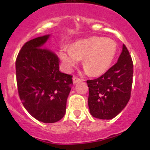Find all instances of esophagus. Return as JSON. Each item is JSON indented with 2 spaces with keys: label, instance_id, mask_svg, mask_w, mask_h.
Here are the masks:
<instances>
[{
  "label": "esophagus",
  "instance_id": "obj_1",
  "mask_svg": "<svg viewBox=\"0 0 150 150\" xmlns=\"http://www.w3.org/2000/svg\"><path fill=\"white\" fill-rule=\"evenodd\" d=\"M81 80L82 79L80 78L77 77V76H74V78H73V82H74V83H76L78 82H80Z\"/></svg>",
  "mask_w": 150,
  "mask_h": 150
}]
</instances>
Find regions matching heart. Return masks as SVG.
I'll return each mask as SVG.
<instances>
[{
    "instance_id": "1",
    "label": "heart",
    "mask_w": 150,
    "mask_h": 150,
    "mask_svg": "<svg viewBox=\"0 0 150 150\" xmlns=\"http://www.w3.org/2000/svg\"><path fill=\"white\" fill-rule=\"evenodd\" d=\"M116 53V44L110 38L92 37L80 40L72 46H63L59 57L64 68L70 71L83 59V65L93 76L104 74L110 67Z\"/></svg>"
}]
</instances>
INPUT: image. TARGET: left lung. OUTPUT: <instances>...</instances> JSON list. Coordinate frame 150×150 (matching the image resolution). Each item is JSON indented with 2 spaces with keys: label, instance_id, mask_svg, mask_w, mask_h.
<instances>
[{
  "label": "left lung",
  "instance_id": "left-lung-1",
  "mask_svg": "<svg viewBox=\"0 0 150 150\" xmlns=\"http://www.w3.org/2000/svg\"><path fill=\"white\" fill-rule=\"evenodd\" d=\"M133 83V62L124 44L118 62L100 77L87 80L91 116L110 120L128 104Z\"/></svg>",
  "mask_w": 150,
  "mask_h": 150
}]
</instances>
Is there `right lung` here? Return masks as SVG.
I'll use <instances>...</instances> for the list:
<instances>
[{
	"mask_svg": "<svg viewBox=\"0 0 150 150\" xmlns=\"http://www.w3.org/2000/svg\"><path fill=\"white\" fill-rule=\"evenodd\" d=\"M49 35L26 42L16 61L19 98L36 120L53 123L64 117L72 76L59 71V57L43 47Z\"/></svg>",
	"mask_w": 150,
	"mask_h": 150,
	"instance_id": "1",
	"label": "right lung"
}]
</instances>
